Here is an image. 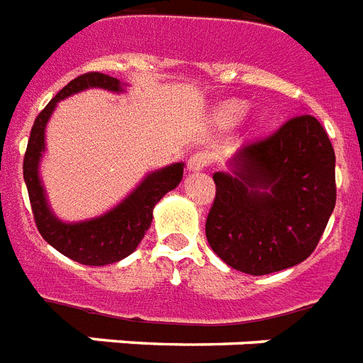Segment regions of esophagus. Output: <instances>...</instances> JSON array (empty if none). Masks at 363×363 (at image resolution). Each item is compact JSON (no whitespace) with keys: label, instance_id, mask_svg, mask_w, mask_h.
<instances>
[{"label":"esophagus","instance_id":"34e87169","mask_svg":"<svg viewBox=\"0 0 363 363\" xmlns=\"http://www.w3.org/2000/svg\"><path fill=\"white\" fill-rule=\"evenodd\" d=\"M208 164H210V155L206 152H196L195 155L189 159L187 168H189V172H202V170H206Z\"/></svg>","mask_w":363,"mask_h":363}]
</instances>
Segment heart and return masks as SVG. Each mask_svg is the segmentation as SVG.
<instances>
[{
  "mask_svg": "<svg viewBox=\"0 0 363 363\" xmlns=\"http://www.w3.org/2000/svg\"><path fill=\"white\" fill-rule=\"evenodd\" d=\"M249 108L251 106H249L247 101L230 99L216 110V120L225 127H234L247 116Z\"/></svg>",
  "mask_w": 363,
  "mask_h": 363,
  "instance_id": "obj_1",
  "label": "heart"
}]
</instances>
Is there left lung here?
Returning <instances> with one entry per match:
<instances>
[{
    "label": "left lung",
    "mask_w": 363,
    "mask_h": 363,
    "mask_svg": "<svg viewBox=\"0 0 363 363\" xmlns=\"http://www.w3.org/2000/svg\"><path fill=\"white\" fill-rule=\"evenodd\" d=\"M213 182L206 221L213 253L243 274H274L317 247L335 206V153L317 118L303 114L243 146Z\"/></svg>",
    "instance_id": "obj_1"
}]
</instances>
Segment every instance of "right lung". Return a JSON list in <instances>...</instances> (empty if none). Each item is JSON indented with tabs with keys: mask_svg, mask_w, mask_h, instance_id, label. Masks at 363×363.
Instances as JSON below:
<instances>
[{
	"mask_svg": "<svg viewBox=\"0 0 363 363\" xmlns=\"http://www.w3.org/2000/svg\"><path fill=\"white\" fill-rule=\"evenodd\" d=\"M127 88L129 84L103 72H88L71 80L37 116L26 150L24 182L40 236L56 251L86 266H106L129 257L138 247L147 228L152 227L153 208L168 191L176 189L184 178V163L152 170L118 204L101 216L82 221H63L52 210L45 184L40 179V163L46 152V125L57 103L86 89H104L120 95L125 94Z\"/></svg>",
	"mask_w": 363,
	"mask_h": 363,
	"instance_id": "1",
	"label": "right lung"
}]
</instances>
